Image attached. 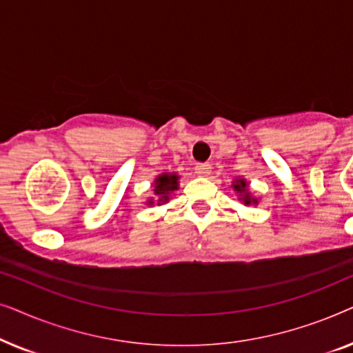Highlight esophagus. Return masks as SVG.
<instances>
[{
  "mask_svg": "<svg viewBox=\"0 0 353 353\" xmlns=\"http://www.w3.org/2000/svg\"><path fill=\"white\" fill-rule=\"evenodd\" d=\"M210 172H212L210 163H197L196 165V173L199 176H209Z\"/></svg>",
  "mask_w": 353,
  "mask_h": 353,
  "instance_id": "obj_1",
  "label": "esophagus"
}]
</instances>
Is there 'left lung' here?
<instances>
[{
	"instance_id": "8db88e82",
	"label": "left lung",
	"mask_w": 353,
	"mask_h": 353,
	"mask_svg": "<svg viewBox=\"0 0 353 353\" xmlns=\"http://www.w3.org/2000/svg\"><path fill=\"white\" fill-rule=\"evenodd\" d=\"M233 190L241 196L239 199L244 202V205L259 204V201L255 199V197H252V194H250V192H249V190H248V181H245L244 178H238V180L233 181Z\"/></svg>"
}]
</instances>
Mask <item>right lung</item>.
<instances>
[{
  "label": "right lung",
  "mask_w": 353,
  "mask_h": 353,
  "mask_svg": "<svg viewBox=\"0 0 353 353\" xmlns=\"http://www.w3.org/2000/svg\"><path fill=\"white\" fill-rule=\"evenodd\" d=\"M178 176L176 173H162V175H159L156 180H154V194L159 196L157 199V205L161 204H165L170 199V196L173 191L178 190ZM149 205L154 204V199L148 201Z\"/></svg>",
  "instance_id": "add662e5"
}]
</instances>
